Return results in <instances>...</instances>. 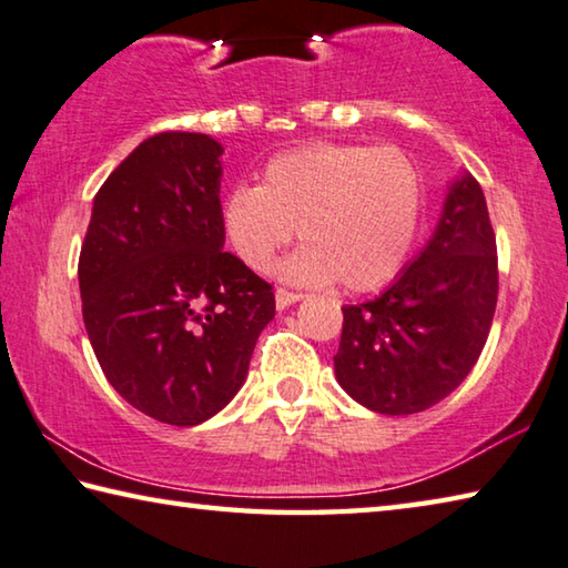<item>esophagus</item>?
I'll return each mask as SVG.
<instances>
[{
  "mask_svg": "<svg viewBox=\"0 0 568 568\" xmlns=\"http://www.w3.org/2000/svg\"><path fill=\"white\" fill-rule=\"evenodd\" d=\"M302 302V294L300 292H290V290H276V310L284 312L290 310L292 304Z\"/></svg>",
  "mask_w": 568,
  "mask_h": 568,
  "instance_id": "1",
  "label": "esophagus"
}]
</instances>
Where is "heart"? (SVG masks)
I'll use <instances>...</instances> for the list:
<instances>
[{"label": "heart", "instance_id": "heart-1", "mask_svg": "<svg viewBox=\"0 0 568 568\" xmlns=\"http://www.w3.org/2000/svg\"><path fill=\"white\" fill-rule=\"evenodd\" d=\"M422 212L424 174L404 149L320 142L268 159L258 186L229 189L219 222L252 268H266L300 226L306 244L278 276L369 292L404 266Z\"/></svg>", "mask_w": 568, "mask_h": 568}]
</instances>
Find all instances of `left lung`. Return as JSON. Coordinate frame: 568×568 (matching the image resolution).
Here are the masks:
<instances>
[{
  "mask_svg": "<svg viewBox=\"0 0 568 568\" xmlns=\"http://www.w3.org/2000/svg\"><path fill=\"white\" fill-rule=\"evenodd\" d=\"M499 268L484 192L464 172L434 234L372 302L342 306V389L376 414L429 409L459 386L491 329Z\"/></svg>",
  "mask_w": 568,
  "mask_h": 568,
  "instance_id": "left-lung-1",
  "label": "left lung"
}]
</instances>
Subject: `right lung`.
Masks as SVG:
<instances>
[{
    "mask_svg": "<svg viewBox=\"0 0 568 568\" xmlns=\"http://www.w3.org/2000/svg\"><path fill=\"white\" fill-rule=\"evenodd\" d=\"M224 146L144 139L99 189L79 254L84 326L106 382L156 422L196 426L242 389L274 292L224 252Z\"/></svg>",
    "mask_w": 568,
    "mask_h": 568,
    "instance_id": "1",
    "label": "right lung"
}]
</instances>
